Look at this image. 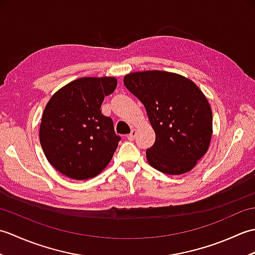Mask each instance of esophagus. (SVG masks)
<instances>
[{"label":"esophagus","mask_w":255,"mask_h":255,"mask_svg":"<svg viewBox=\"0 0 255 255\" xmlns=\"http://www.w3.org/2000/svg\"><path fill=\"white\" fill-rule=\"evenodd\" d=\"M136 134H137V131L134 130V129H132V130L130 131V133H128L126 137H127L128 140H130V141H132V140L136 138Z\"/></svg>","instance_id":"esophagus-1"}]
</instances>
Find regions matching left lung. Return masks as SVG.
<instances>
[{"label":"left lung","instance_id":"8db88e82","mask_svg":"<svg viewBox=\"0 0 255 255\" xmlns=\"http://www.w3.org/2000/svg\"><path fill=\"white\" fill-rule=\"evenodd\" d=\"M127 90L142 103L155 132L145 154L149 164L165 174L191 171L207 152L213 113L193 81L166 71H143L124 78Z\"/></svg>","mask_w":255,"mask_h":255}]
</instances>
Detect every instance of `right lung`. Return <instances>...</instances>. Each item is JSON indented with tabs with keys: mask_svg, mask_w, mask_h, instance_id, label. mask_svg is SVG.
Returning a JSON list of instances; mask_svg holds the SVG:
<instances>
[{
	"mask_svg": "<svg viewBox=\"0 0 255 255\" xmlns=\"http://www.w3.org/2000/svg\"><path fill=\"white\" fill-rule=\"evenodd\" d=\"M115 78H81L52 95L42 114L39 138L49 163L70 178L88 180L105 169L121 137L102 114Z\"/></svg>",
	"mask_w": 255,
	"mask_h": 255,
	"instance_id": "obj_1",
	"label": "right lung"
}]
</instances>
